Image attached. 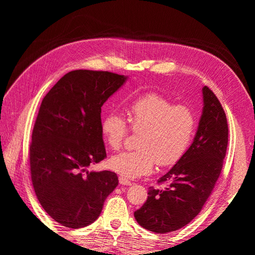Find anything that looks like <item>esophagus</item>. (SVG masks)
Segmentation results:
<instances>
[{
  "label": "esophagus",
  "instance_id": "obj_1",
  "mask_svg": "<svg viewBox=\"0 0 255 255\" xmlns=\"http://www.w3.org/2000/svg\"><path fill=\"white\" fill-rule=\"evenodd\" d=\"M119 183L121 185H127V186H129V185H132V182L127 180L126 177H123V176H119Z\"/></svg>",
  "mask_w": 255,
  "mask_h": 255
}]
</instances>
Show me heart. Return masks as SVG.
<instances>
[{
	"instance_id": "b5f03b06",
	"label": "heart",
	"mask_w": 255,
	"mask_h": 255,
	"mask_svg": "<svg viewBox=\"0 0 255 255\" xmlns=\"http://www.w3.org/2000/svg\"><path fill=\"white\" fill-rule=\"evenodd\" d=\"M129 127L141 132L137 150L126 151L110 159V167L127 179H137L152 172L154 165L171 166L181 159L191 143L196 118L188 107L174 105L165 97L148 94L127 106ZM101 133L112 150H119L128 134L126 119L116 112L101 120Z\"/></svg>"
}]
</instances>
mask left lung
<instances>
[{
    "label": "left lung",
    "instance_id": "obj_1",
    "mask_svg": "<svg viewBox=\"0 0 255 255\" xmlns=\"http://www.w3.org/2000/svg\"><path fill=\"white\" fill-rule=\"evenodd\" d=\"M202 97L194 141L158 180L168 187H150L145 203L134 213L138 225L151 232L165 234L188 225L201 212L220 175L229 137L226 113L210 88H202Z\"/></svg>",
    "mask_w": 255,
    "mask_h": 255
}]
</instances>
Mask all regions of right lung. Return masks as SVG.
Wrapping results in <instances>:
<instances>
[{"label": "right lung", "instance_id": "obj_1", "mask_svg": "<svg viewBox=\"0 0 255 255\" xmlns=\"http://www.w3.org/2000/svg\"><path fill=\"white\" fill-rule=\"evenodd\" d=\"M128 76L107 71L65 74L42 100L29 145L30 176L38 201L61 226L94 223L118 185L112 171H88L106 157L101 107Z\"/></svg>", "mask_w": 255, "mask_h": 255}]
</instances>
